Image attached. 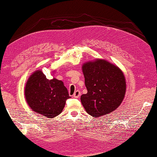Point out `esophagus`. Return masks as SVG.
Instances as JSON below:
<instances>
[{"instance_id":"obj_1","label":"esophagus","mask_w":157,"mask_h":157,"mask_svg":"<svg viewBox=\"0 0 157 157\" xmlns=\"http://www.w3.org/2000/svg\"><path fill=\"white\" fill-rule=\"evenodd\" d=\"M80 95H81V92H80V91L77 90V91H76L75 92V94H74V95H73V96H74V98H79Z\"/></svg>"}]
</instances>
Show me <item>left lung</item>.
Instances as JSON below:
<instances>
[{"label": "left lung", "mask_w": 157, "mask_h": 157, "mask_svg": "<svg viewBox=\"0 0 157 157\" xmlns=\"http://www.w3.org/2000/svg\"><path fill=\"white\" fill-rule=\"evenodd\" d=\"M87 93L81 97L86 112L100 117L115 110L126 93L125 77L119 67L108 61L96 59L82 66Z\"/></svg>", "instance_id": "8db88e82"}]
</instances>
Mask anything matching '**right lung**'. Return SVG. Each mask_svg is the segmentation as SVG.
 Returning <instances> with one entry per match:
<instances>
[{
  "instance_id": "1",
  "label": "right lung",
  "mask_w": 157,
  "mask_h": 157,
  "mask_svg": "<svg viewBox=\"0 0 157 157\" xmlns=\"http://www.w3.org/2000/svg\"><path fill=\"white\" fill-rule=\"evenodd\" d=\"M24 95L32 110L50 119L62 113L66 100L70 98L62 81L56 78L47 79L40 70H36L28 78Z\"/></svg>"
}]
</instances>
